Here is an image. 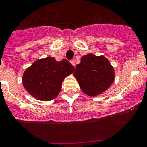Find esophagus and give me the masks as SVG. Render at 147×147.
<instances>
[{
	"label": "esophagus",
	"instance_id": "obj_1",
	"mask_svg": "<svg viewBox=\"0 0 147 147\" xmlns=\"http://www.w3.org/2000/svg\"><path fill=\"white\" fill-rule=\"evenodd\" d=\"M70 62H71V64H72V65H74V67H75V61H74V59H72V60H71Z\"/></svg>",
	"mask_w": 147,
	"mask_h": 147
}]
</instances>
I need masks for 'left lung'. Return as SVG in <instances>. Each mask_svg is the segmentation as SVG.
Instances as JSON below:
<instances>
[{"label": "left lung", "instance_id": "left-lung-1", "mask_svg": "<svg viewBox=\"0 0 147 147\" xmlns=\"http://www.w3.org/2000/svg\"><path fill=\"white\" fill-rule=\"evenodd\" d=\"M74 75L83 92L91 97L107 90L115 77L113 68L108 59L104 56L92 54L82 57Z\"/></svg>", "mask_w": 147, "mask_h": 147}]
</instances>
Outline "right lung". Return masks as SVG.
Wrapping results in <instances>:
<instances>
[{"mask_svg": "<svg viewBox=\"0 0 147 147\" xmlns=\"http://www.w3.org/2000/svg\"><path fill=\"white\" fill-rule=\"evenodd\" d=\"M75 68L67 59L57 61L53 57L36 60L23 74V86L34 98L50 101L56 98L64 78Z\"/></svg>", "mask_w": 147, "mask_h": 147, "instance_id": "1", "label": "right lung"}]
</instances>
